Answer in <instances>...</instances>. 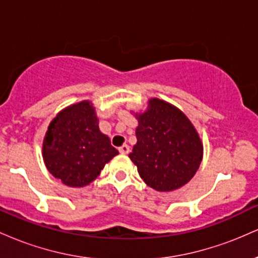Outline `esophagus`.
Returning a JSON list of instances; mask_svg holds the SVG:
<instances>
[{
  "label": "esophagus",
  "instance_id": "34e87169",
  "mask_svg": "<svg viewBox=\"0 0 258 258\" xmlns=\"http://www.w3.org/2000/svg\"><path fill=\"white\" fill-rule=\"evenodd\" d=\"M119 152L121 154H128L130 153V147L127 146V144H123V146H121L119 148Z\"/></svg>",
  "mask_w": 258,
  "mask_h": 258
}]
</instances>
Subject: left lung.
<instances>
[{"mask_svg":"<svg viewBox=\"0 0 258 258\" xmlns=\"http://www.w3.org/2000/svg\"><path fill=\"white\" fill-rule=\"evenodd\" d=\"M137 119V143L128 156L142 179L158 191L188 183L203 159V143L188 117L170 103L153 98Z\"/></svg>","mask_w":258,"mask_h":258,"instance_id":"obj_1","label":"left lung"}]
</instances>
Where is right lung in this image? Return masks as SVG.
<instances>
[{
  "instance_id": "obj_1",
  "label": "right lung",
  "mask_w": 258,
  "mask_h": 258,
  "mask_svg": "<svg viewBox=\"0 0 258 258\" xmlns=\"http://www.w3.org/2000/svg\"><path fill=\"white\" fill-rule=\"evenodd\" d=\"M42 152L49 172L69 186L90 184L119 154L99 131L96 111L87 100L68 106L53 119Z\"/></svg>"
}]
</instances>
